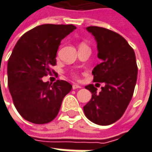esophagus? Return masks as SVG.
Listing matches in <instances>:
<instances>
[{
	"instance_id": "34e87169",
	"label": "esophagus",
	"mask_w": 152,
	"mask_h": 152,
	"mask_svg": "<svg viewBox=\"0 0 152 152\" xmlns=\"http://www.w3.org/2000/svg\"><path fill=\"white\" fill-rule=\"evenodd\" d=\"M81 86L79 85H73V90H76V89H80Z\"/></svg>"
}]
</instances>
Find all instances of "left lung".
I'll return each mask as SVG.
<instances>
[{
	"mask_svg": "<svg viewBox=\"0 0 152 152\" xmlns=\"http://www.w3.org/2000/svg\"><path fill=\"white\" fill-rule=\"evenodd\" d=\"M95 37L97 56L102 60L94 67V82L105 83L97 93L93 85L85 88L92 93L91 101L84 107L86 118L98 125L112 124L124 113L131 101L137 80L135 54L125 39L101 27H87Z\"/></svg>",
	"mask_w": 152,
	"mask_h": 152,
	"instance_id": "left-lung-1",
	"label": "left lung"
}]
</instances>
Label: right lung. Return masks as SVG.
I'll return each mask as SVG.
<instances>
[{
    "label": "right lung",
    "instance_id": "obj_1",
    "mask_svg": "<svg viewBox=\"0 0 152 152\" xmlns=\"http://www.w3.org/2000/svg\"><path fill=\"white\" fill-rule=\"evenodd\" d=\"M75 28L73 24H42L25 33L15 45L7 62L8 88L15 107L27 121L36 124L50 123L72 90L65 80L51 85L41 78L56 65L61 39Z\"/></svg>",
    "mask_w": 152,
    "mask_h": 152
}]
</instances>
